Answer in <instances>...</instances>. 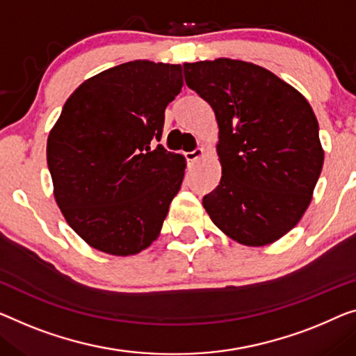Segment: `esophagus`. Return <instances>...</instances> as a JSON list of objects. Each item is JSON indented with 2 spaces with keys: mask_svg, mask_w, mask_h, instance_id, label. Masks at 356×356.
<instances>
[{
  "mask_svg": "<svg viewBox=\"0 0 356 356\" xmlns=\"http://www.w3.org/2000/svg\"><path fill=\"white\" fill-rule=\"evenodd\" d=\"M204 155V150L203 148H195L193 152H187L185 153V156H187V160L188 161H196V160H200L201 156Z\"/></svg>",
  "mask_w": 356,
  "mask_h": 356,
  "instance_id": "34e87169",
  "label": "esophagus"
}]
</instances>
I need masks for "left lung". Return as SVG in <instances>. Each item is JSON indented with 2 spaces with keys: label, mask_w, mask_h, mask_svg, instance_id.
Listing matches in <instances>:
<instances>
[{
  "label": "left lung",
  "mask_w": 356,
  "mask_h": 356,
  "mask_svg": "<svg viewBox=\"0 0 356 356\" xmlns=\"http://www.w3.org/2000/svg\"><path fill=\"white\" fill-rule=\"evenodd\" d=\"M184 76L219 126L222 177L203 198L211 220L245 246L280 240L309 208L325 161L310 104L251 62L184 63Z\"/></svg>",
  "instance_id": "left-lung-1"
}]
</instances>
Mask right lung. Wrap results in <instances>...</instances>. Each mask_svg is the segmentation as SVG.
I'll use <instances>...</instances> for the list:
<instances>
[{"label": "right lung", "instance_id": "1", "mask_svg": "<svg viewBox=\"0 0 356 356\" xmlns=\"http://www.w3.org/2000/svg\"><path fill=\"white\" fill-rule=\"evenodd\" d=\"M182 67L132 60L89 78L47 137L54 198L89 246L132 256L156 240L184 180L185 158L160 142Z\"/></svg>", "mask_w": 356, "mask_h": 356}]
</instances>
